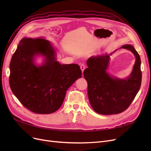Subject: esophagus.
Instances as JSON below:
<instances>
[{
    "instance_id": "1",
    "label": "esophagus",
    "mask_w": 151,
    "mask_h": 151,
    "mask_svg": "<svg viewBox=\"0 0 151 151\" xmlns=\"http://www.w3.org/2000/svg\"><path fill=\"white\" fill-rule=\"evenodd\" d=\"M80 67H81V70H82V72H84V69H85V68H86V67H85V65L84 64H81V66H80Z\"/></svg>"
}]
</instances>
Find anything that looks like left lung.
<instances>
[{
	"label": "left lung",
	"instance_id": "8db88e82",
	"mask_svg": "<svg viewBox=\"0 0 151 151\" xmlns=\"http://www.w3.org/2000/svg\"><path fill=\"white\" fill-rule=\"evenodd\" d=\"M120 48L131 51L135 62L130 75L126 79L110 76L107 72L109 54L92 56L87 60L88 68L84 77L88 83V94L94 110L101 115H114L125 111L133 101L139 92L142 82L141 60L139 53L131 45H125Z\"/></svg>",
	"mask_w": 151,
	"mask_h": 151
}]
</instances>
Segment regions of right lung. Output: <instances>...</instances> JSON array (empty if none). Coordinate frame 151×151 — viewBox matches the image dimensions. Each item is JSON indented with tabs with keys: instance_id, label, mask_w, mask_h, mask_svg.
<instances>
[{
	"instance_id": "1",
	"label": "right lung",
	"mask_w": 151,
	"mask_h": 151,
	"mask_svg": "<svg viewBox=\"0 0 151 151\" xmlns=\"http://www.w3.org/2000/svg\"><path fill=\"white\" fill-rule=\"evenodd\" d=\"M44 61L37 66L36 56ZM82 77L80 67L57 61L52 44L43 38H22L10 62L9 85L13 94L29 110L50 114L60 108L66 91Z\"/></svg>"
}]
</instances>
